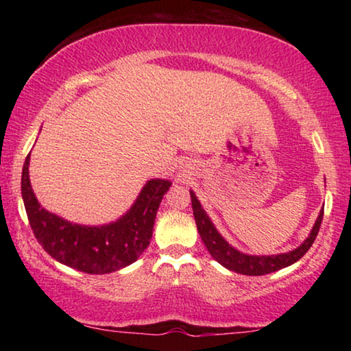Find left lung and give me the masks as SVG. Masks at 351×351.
<instances>
[{"instance_id":"left-lung-1","label":"left lung","mask_w":351,"mask_h":351,"mask_svg":"<svg viewBox=\"0 0 351 351\" xmlns=\"http://www.w3.org/2000/svg\"><path fill=\"white\" fill-rule=\"evenodd\" d=\"M191 196V208H193V215L196 227H198L199 237L203 239L204 246L208 247L210 256L214 261H217L220 265H223L228 270L237 271L239 275H247V276H261L268 275V273L278 271L281 268H286L295 263L299 258L305 256V252L311 247V244L318 237L321 222H323V214L324 208L319 210L318 219L311 228V232L304 243L299 247L292 249L289 252L282 254H273V256H249L238 249H234L222 234L217 232V228L214 227L213 220L209 219V215L206 214L203 206L196 198V195L190 190Z\"/></svg>"}]
</instances>
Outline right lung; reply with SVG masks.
Returning <instances> with one entry per match:
<instances>
[{"instance_id": "add662e5", "label": "right lung", "mask_w": 351, "mask_h": 351, "mask_svg": "<svg viewBox=\"0 0 351 351\" xmlns=\"http://www.w3.org/2000/svg\"><path fill=\"white\" fill-rule=\"evenodd\" d=\"M30 155L22 169V199L35 238L43 249L75 270L89 275L113 273L131 265L150 244L156 210L171 180H148L131 209L114 222L80 225L46 210L36 199L30 184Z\"/></svg>"}]
</instances>
